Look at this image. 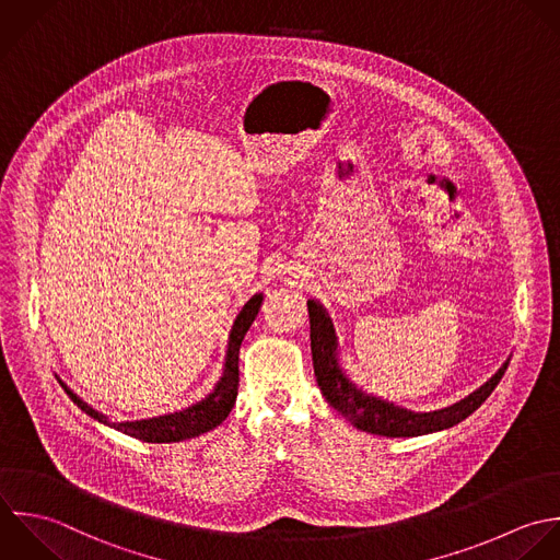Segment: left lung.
Returning <instances> with one entry per match:
<instances>
[{"label":"left lung","mask_w":560,"mask_h":560,"mask_svg":"<svg viewBox=\"0 0 560 560\" xmlns=\"http://www.w3.org/2000/svg\"><path fill=\"white\" fill-rule=\"evenodd\" d=\"M307 310L314 375L320 386V393L334 406V410H338L353 428L369 434L406 439L454 428L469 415H474L489 399V395L495 390V386L500 384L509 369L506 360L487 384H482L478 390H474L469 397L460 399L454 406L434 412H415L358 388L340 366L338 336L327 310L314 299L307 301Z\"/></svg>","instance_id":"obj_1"}]
</instances>
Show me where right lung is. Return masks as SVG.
I'll list each match as a JSON object with an SVG mask.
<instances>
[{"label":"right lung","mask_w":560,"mask_h":560,"mask_svg":"<svg viewBox=\"0 0 560 560\" xmlns=\"http://www.w3.org/2000/svg\"><path fill=\"white\" fill-rule=\"evenodd\" d=\"M264 294H255L253 299H248V303L242 307V312L237 314L231 334H229V347H226V355H224V371L222 377L218 380L213 393H209L202 401L174 412V415H163V417H154V419H141V421H121V423H113L108 421L106 415L97 412L95 408H91L86 401H82L73 390L67 388V384L60 386L62 390L69 395V399L91 419H95L97 423H104L117 432H124L126 436H132L137 441L143 443H180L187 439H196L213 428H218L231 412V408L235 406L237 399V386H240V347L242 340L248 331V327L253 325L259 307H261Z\"/></svg>","instance_id":"1"}]
</instances>
